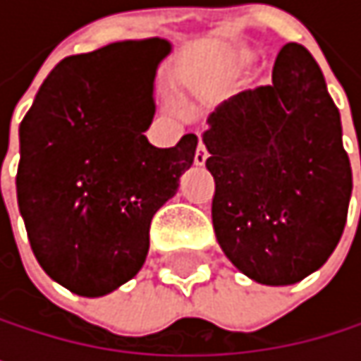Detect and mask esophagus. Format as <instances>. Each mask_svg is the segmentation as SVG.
<instances>
[{
	"instance_id": "1",
	"label": "esophagus",
	"mask_w": 361,
	"mask_h": 361,
	"mask_svg": "<svg viewBox=\"0 0 361 361\" xmlns=\"http://www.w3.org/2000/svg\"><path fill=\"white\" fill-rule=\"evenodd\" d=\"M207 157H209V152H207L204 144L200 142L198 148H196V154H194V165H196V167H202V165L207 163Z\"/></svg>"
}]
</instances>
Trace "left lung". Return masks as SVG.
<instances>
[{
	"label": "left lung",
	"mask_w": 361,
	"mask_h": 361,
	"mask_svg": "<svg viewBox=\"0 0 361 361\" xmlns=\"http://www.w3.org/2000/svg\"><path fill=\"white\" fill-rule=\"evenodd\" d=\"M207 123L211 215L226 257L267 286L320 269L345 230L353 181L341 114L314 56L286 43L271 85L230 98Z\"/></svg>",
	"instance_id": "obj_1"
}]
</instances>
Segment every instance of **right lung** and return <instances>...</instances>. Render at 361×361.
<instances>
[{
  "label": "right lung",
  "mask_w": 361,
  "mask_h": 361,
  "mask_svg": "<svg viewBox=\"0 0 361 361\" xmlns=\"http://www.w3.org/2000/svg\"><path fill=\"white\" fill-rule=\"evenodd\" d=\"M161 37L109 43L54 66L25 114L18 209L43 271L79 297H104L144 265L154 213L176 196L198 137L157 148L150 127Z\"/></svg>",
  "instance_id": "add662e5"
}]
</instances>
